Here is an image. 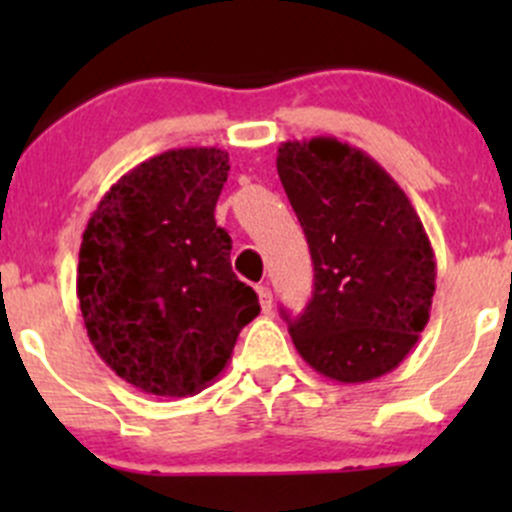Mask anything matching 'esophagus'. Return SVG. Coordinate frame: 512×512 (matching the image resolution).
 Instances as JSON below:
<instances>
[{
    "instance_id": "esophagus-1",
    "label": "esophagus",
    "mask_w": 512,
    "mask_h": 512,
    "mask_svg": "<svg viewBox=\"0 0 512 512\" xmlns=\"http://www.w3.org/2000/svg\"><path fill=\"white\" fill-rule=\"evenodd\" d=\"M257 297H260L262 312H272V289L267 285L257 287Z\"/></svg>"
}]
</instances>
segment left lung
I'll use <instances>...</instances> for the list:
<instances>
[{
    "instance_id": "1",
    "label": "left lung",
    "mask_w": 512,
    "mask_h": 512,
    "mask_svg": "<svg viewBox=\"0 0 512 512\" xmlns=\"http://www.w3.org/2000/svg\"><path fill=\"white\" fill-rule=\"evenodd\" d=\"M277 173L314 265V292L287 319L299 356L342 384L379 379L406 359L428 324L436 257L394 178L337 138L287 141Z\"/></svg>"
}]
</instances>
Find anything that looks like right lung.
<instances>
[{
	"label": "right lung",
	"instance_id": "right-lung-1",
	"mask_svg": "<svg viewBox=\"0 0 512 512\" xmlns=\"http://www.w3.org/2000/svg\"><path fill=\"white\" fill-rule=\"evenodd\" d=\"M230 170L220 148H175L128 170L101 198L79 250L91 344L136 389L193 396L225 369L260 314L215 223Z\"/></svg>",
	"mask_w": 512,
	"mask_h": 512
}]
</instances>
